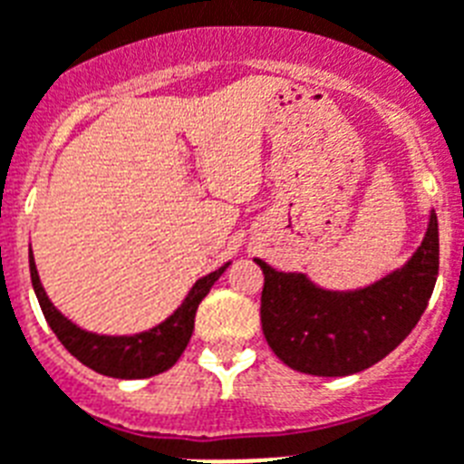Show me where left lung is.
Wrapping results in <instances>:
<instances>
[{
  "label": "left lung",
  "mask_w": 464,
  "mask_h": 464,
  "mask_svg": "<svg viewBox=\"0 0 464 464\" xmlns=\"http://www.w3.org/2000/svg\"><path fill=\"white\" fill-rule=\"evenodd\" d=\"M254 260L266 275L260 323L267 346L298 372L346 377L386 358L422 317L439 275V223L431 210L408 263L351 292L323 289L308 275Z\"/></svg>",
  "instance_id": "obj_1"
}]
</instances>
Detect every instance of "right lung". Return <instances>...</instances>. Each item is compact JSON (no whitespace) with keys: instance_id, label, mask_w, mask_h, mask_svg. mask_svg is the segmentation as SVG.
I'll use <instances>...</instances> for the list:
<instances>
[{"instance_id":"1","label":"right lung","mask_w":464,"mask_h":464,"mask_svg":"<svg viewBox=\"0 0 464 464\" xmlns=\"http://www.w3.org/2000/svg\"><path fill=\"white\" fill-rule=\"evenodd\" d=\"M227 267L229 263H225L223 267H218V270H213L206 277L197 279L189 294H187V298L182 301V305L170 317H166L163 323L156 324V327L140 332V334L109 336L80 329L61 310H56V305L49 301L47 292L42 286L37 267H34L33 251H30L33 289L37 294L40 308L44 317H47L53 334L59 336V342L66 346L68 353L75 355L82 365H87L94 372L116 379H144L170 370L178 362L179 355L185 353L187 343H189L198 304L204 301L206 294L210 292V286L216 285L218 277Z\"/></svg>"}]
</instances>
